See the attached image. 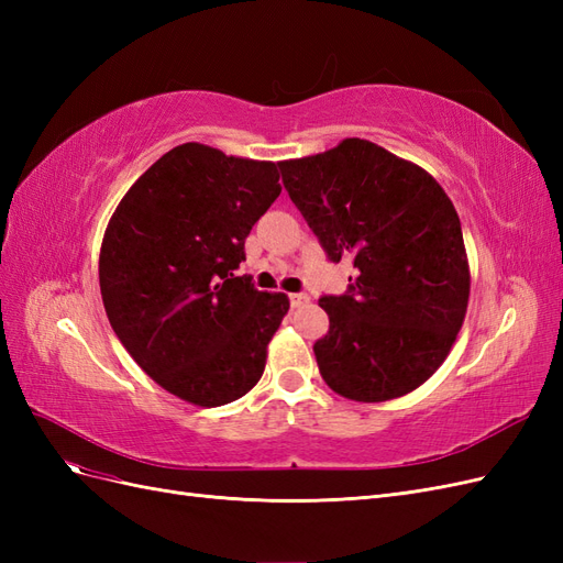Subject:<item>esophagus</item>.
<instances>
[{"label": "esophagus", "mask_w": 563, "mask_h": 563, "mask_svg": "<svg viewBox=\"0 0 563 563\" xmlns=\"http://www.w3.org/2000/svg\"><path fill=\"white\" fill-rule=\"evenodd\" d=\"M288 298H291V305H294V308H302V305H308V302H310V296H308V294H291Z\"/></svg>", "instance_id": "1"}]
</instances>
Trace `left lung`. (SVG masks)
Returning <instances> with one entry per match:
<instances>
[{
    "label": "left lung",
    "instance_id": "left-lung-1",
    "mask_svg": "<svg viewBox=\"0 0 563 563\" xmlns=\"http://www.w3.org/2000/svg\"><path fill=\"white\" fill-rule=\"evenodd\" d=\"M279 168L329 261L356 267L343 296L319 298L329 314L314 343L321 378L352 401L408 395L444 364L467 312L453 201L424 168L362 139Z\"/></svg>",
    "mask_w": 563,
    "mask_h": 563
}]
</instances>
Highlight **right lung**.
Segmentation results:
<instances>
[{
  "instance_id": "right-lung-1",
  "label": "right lung",
  "mask_w": 563,
  "mask_h": 563,
  "mask_svg": "<svg viewBox=\"0 0 563 563\" xmlns=\"http://www.w3.org/2000/svg\"><path fill=\"white\" fill-rule=\"evenodd\" d=\"M279 192L275 162L183 143L131 185L110 218L98 261L110 327L183 401L223 406L263 376L288 298L258 291L236 267Z\"/></svg>"
}]
</instances>
